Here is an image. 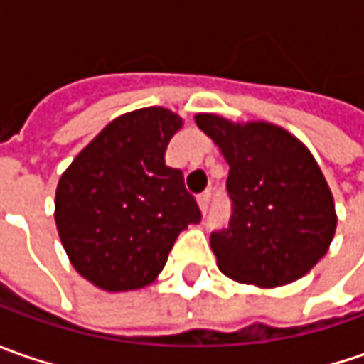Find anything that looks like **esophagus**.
Segmentation results:
<instances>
[{"label": "esophagus", "mask_w": 364, "mask_h": 364, "mask_svg": "<svg viewBox=\"0 0 364 364\" xmlns=\"http://www.w3.org/2000/svg\"><path fill=\"white\" fill-rule=\"evenodd\" d=\"M208 203H210V192H204L198 196V206H200V210L206 213L208 210Z\"/></svg>", "instance_id": "1"}]
</instances>
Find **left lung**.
I'll list each match as a JSON object with an SVG mask.
<instances>
[{
  "instance_id": "obj_1",
  "label": "left lung",
  "mask_w": 364,
  "mask_h": 364,
  "mask_svg": "<svg viewBox=\"0 0 364 364\" xmlns=\"http://www.w3.org/2000/svg\"><path fill=\"white\" fill-rule=\"evenodd\" d=\"M194 121L229 164L231 220L210 235L218 269L257 287L304 277L336 231L334 198L310 149L267 121L235 123L215 113Z\"/></svg>"
}]
</instances>
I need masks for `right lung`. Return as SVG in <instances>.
<instances>
[{"label": "right lung", "instance_id": "right-lung-1", "mask_svg": "<svg viewBox=\"0 0 364 364\" xmlns=\"http://www.w3.org/2000/svg\"><path fill=\"white\" fill-rule=\"evenodd\" d=\"M182 117L164 107L119 115L64 170L54 220L64 251L92 286L129 291L164 269L178 235L200 223L180 170L166 147Z\"/></svg>", "mask_w": 364, "mask_h": 364}]
</instances>
